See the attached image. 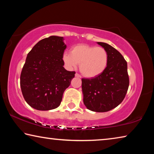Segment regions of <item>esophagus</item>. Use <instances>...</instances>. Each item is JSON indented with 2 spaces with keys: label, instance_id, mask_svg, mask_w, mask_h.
<instances>
[{
  "label": "esophagus",
  "instance_id": "1",
  "mask_svg": "<svg viewBox=\"0 0 154 154\" xmlns=\"http://www.w3.org/2000/svg\"><path fill=\"white\" fill-rule=\"evenodd\" d=\"M75 77H81V75H79L78 73H75Z\"/></svg>",
  "mask_w": 154,
  "mask_h": 154
}]
</instances>
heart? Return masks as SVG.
I'll list each match as a JSON object with an SVG mask.
<instances>
[{"label":"heart","instance_id":"obj_1","mask_svg":"<svg viewBox=\"0 0 154 154\" xmlns=\"http://www.w3.org/2000/svg\"><path fill=\"white\" fill-rule=\"evenodd\" d=\"M62 59L70 69H74L77 64H79L80 72L83 76L92 78L105 71L109 56L107 51L103 48L80 44L72 47L71 54L65 53Z\"/></svg>","mask_w":154,"mask_h":154}]
</instances>
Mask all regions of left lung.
I'll return each mask as SVG.
<instances>
[{
    "label": "left lung",
    "mask_w": 154,
    "mask_h": 154,
    "mask_svg": "<svg viewBox=\"0 0 154 154\" xmlns=\"http://www.w3.org/2000/svg\"><path fill=\"white\" fill-rule=\"evenodd\" d=\"M108 53L106 69L98 76L83 79V103L87 109L95 112H106L120 104L129 86L127 62L122 54L107 43L98 42Z\"/></svg>",
    "instance_id": "left-lung-1"
}]
</instances>
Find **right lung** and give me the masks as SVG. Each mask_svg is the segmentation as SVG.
I'll return each instance as SVG.
<instances>
[{
	"label": "right lung",
	"instance_id": "add662e5",
	"mask_svg": "<svg viewBox=\"0 0 154 154\" xmlns=\"http://www.w3.org/2000/svg\"><path fill=\"white\" fill-rule=\"evenodd\" d=\"M66 48L63 37L51 36L38 41L28 54L21 72L20 87L31 107L48 111L60 105L64 90L75 74L63 67Z\"/></svg>",
	"mask_w": 154,
	"mask_h": 154
}]
</instances>
